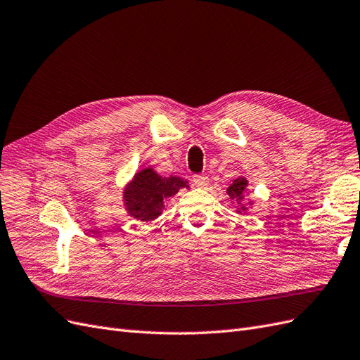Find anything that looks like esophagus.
Returning a JSON list of instances; mask_svg holds the SVG:
<instances>
[{
	"mask_svg": "<svg viewBox=\"0 0 360 360\" xmlns=\"http://www.w3.org/2000/svg\"><path fill=\"white\" fill-rule=\"evenodd\" d=\"M193 184L197 188H205L207 184H209V177L200 176V174H197V176H193Z\"/></svg>",
	"mask_w": 360,
	"mask_h": 360,
	"instance_id": "1",
	"label": "esophagus"
}]
</instances>
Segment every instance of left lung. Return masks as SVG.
<instances>
[{"label": "left lung", "mask_w": 360, "mask_h": 360, "mask_svg": "<svg viewBox=\"0 0 360 360\" xmlns=\"http://www.w3.org/2000/svg\"><path fill=\"white\" fill-rule=\"evenodd\" d=\"M246 188H248V180L245 177H237L233 180V183L228 186L226 193L230 195L231 200H236L238 204H240V209H237L238 213H242L246 210L245 204H242L243 198H245V193H246ZM252 204V202H250Z\"/></svg>", "instance_id": "left-lung-1"}]
</instances>
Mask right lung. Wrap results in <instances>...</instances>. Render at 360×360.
<instances>
[{"label": "right lung", "mask_w": 360, "mask_h": 360, "mask_svg": "<svg viewBox=\"0 0 360 360\" xmlns=\"http://www.w3.org/2000/svg\"><path fill=\"white\" fill-rule=\"evenodd\" d=\"M186 183L180 177H162L150 167L141 169L124 188L126 210L138 221H155L165 210V201L181 188H188Z\"/></svg>", "instance_id": "1"}]
</instances>
